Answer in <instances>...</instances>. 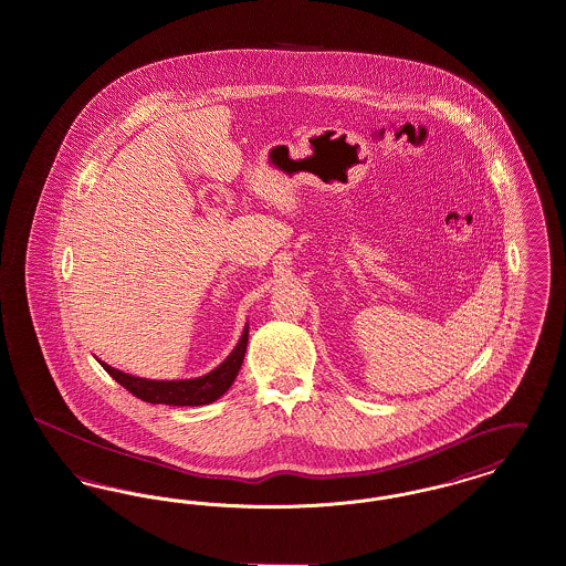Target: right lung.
Returning <instances> with one entry per match:
<instances>
[{"mask_svg":"<svg viewBox=\"0 0 566 566\" xmlns=\"http://www.w3.org/2000/svg\"><path fill=\"white\" fill-rule=\"evenodd\" d=\"M245 346H248V324L243 326L238 346L216 367L214 371L195 379H146V377L123 374L106 365L104 360L99 363L123 388H127L134 397L146 403L197 407V405L214 403L216 399H220L231 388V384L235 381V377L242 369Z\"/></svg>","mask_w":566,"mask_h":566,"instance_id":"obj_1","label":"right lung"}]
</instances>
